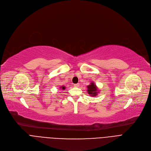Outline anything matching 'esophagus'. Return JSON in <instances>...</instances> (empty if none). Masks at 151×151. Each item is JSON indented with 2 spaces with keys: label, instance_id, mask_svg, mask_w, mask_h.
Listing matches in <instances>:
<instances>
[{
  "label": "esophagus",
  "instance_id": "1",
  "mask_svg": "<svg viewBox=\"0 0 151 151\" xmlns=\"http://www.w3.org/2000/svg\"><path fill=\"white\" fill-rule=\"evenodd\" d=\"M74 86L75 87H78V86H79V83H76V84H74Z\"/></svg>",
  "mask_w": 151,
  "mask_h": 151
}]
</instances>
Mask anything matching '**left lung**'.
<instances>
[{"instance_id":"1","label":"left lung","mask_w":151,"mask_h":151,"mask_svg":"<svg viewBox=\"0 0 151 151\" xmlns=\"http://www.w3.org/2000/svg\"><path fill=\"white\" fill-rule=\"evenodd\" d=\"M88 90H87V92L88 94H90V96H95L97 95L98 94V88L96 86V85L93 83L91 82L90 83V85H88Z\"/></svg>"}]
</instances>
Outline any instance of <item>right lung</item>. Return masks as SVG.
<instances>
[{"mask_svg": "<svg viewBox=\"0 0 151 151\" xmlns=\"http://www.w3.org/2000/svg\"><path fill=\"white\" fill-rule=\"evenodd\" d=\"M60 88H61V90H65L66 87H64V86H62V87H60Z\"/></svg>", "mask_w": 151, "mask_h": 151, "instance_id": "right-lung-1", "label": "right lung"}]
</instances>
